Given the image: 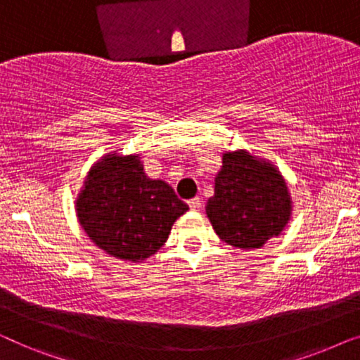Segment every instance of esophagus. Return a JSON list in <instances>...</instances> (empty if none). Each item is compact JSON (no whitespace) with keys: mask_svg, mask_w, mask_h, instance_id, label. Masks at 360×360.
I'll use <instances>...</instances> for the list:
<instances>
[{"mask_svg":"<svg viewBox=\"0 0 360 360\" xmlns=\"http://www.w3.org/2000/svg\"><path fill=\"white\" fill-rule=\"evenodd\" d=\"M188 206H190V210H198L201 206V200L198 198V196H196V198H191V200H188Z\"/></svg>","mask_w":360,"mask_h":360,"instance_id":"34e87169","label":"esophagus"}]
</instances>
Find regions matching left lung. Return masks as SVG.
Here are the masks:
<instances>
[{
	"label": "left lung",
	"instance_id": "left-lung-1",
	"mask_svg": "<svg viewBox=\"0 0 360 360\" xmlns=\"http://www.w3.org/2000/svg\"><path fill=\"white\" fill-rule=\"evenodd\" d=\"M206 214L216 234L238 249H255L278 236L290 219L287 185L274 167L248 152H228Z\"/></svg>",
	"mask_w": 360,
	"mask_h": 360
}]
</instances>
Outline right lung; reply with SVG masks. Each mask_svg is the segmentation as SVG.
Wrapping results in <instances>:
<instances>
[{"label":"right lung","mask_w":360,"mask_h":360,"mask_svg":"<svg viewBox=\"0 0 360 360\" xmlns=\"http://www.w3.org/2000/svg\"><path fill=\"white\" fill-rule=\"evenodd\" d=\"M188 210L165 181L150 180L137 155H106L77 200L82 228L112 257L139 262L155 254Z\"/></svg>","instance_id":"right-lung-1"}]
</instances>
